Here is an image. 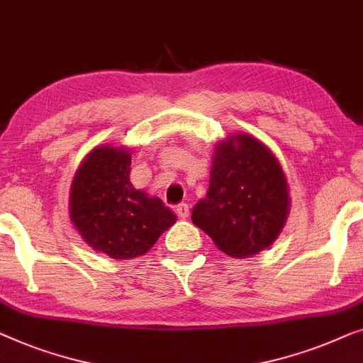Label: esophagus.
I'll list each match as a JSON object with an SVG mask.
<instances>
[{"mask_svg": "<svg viewBox=\"0 0 363 363\" xmlns=\"http://www.w3.org/2000/svg\"><path fill=\"white\" fill-rule=\"evenodd\" d=\"M175 211H177V216H178V218H180V219H186L188 214H190V206H188L186 203H180V204H178V206L175 208Z\"/></svg>", "mask_w": 363, "mask_h": 363, "instance_id": "34e87169", "label": "esophagus"}]
</instances>
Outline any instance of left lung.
<instances>
[{
	"label": "left lung",
	"instance_id": "8db88e82",
	"mask_svg": "<svg viewBox=\"0 0 363 363\" xmlns=\"http://www.w3.org/2000/svg\"><path fill=\"white\" fill-rule=\"evenodd\" d=\"M288 209L280 162L259 139L235 134L214 149L206 198L194 204L191 220L224 254L245 259L275 242Z\"/></svg>",
	"mask_w": 363,
	"mask_h": 363
}]
</instances>
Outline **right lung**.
<instances>
[{"label":"right lung","instance_id":"obj_1","mask_svg":"<svg viewBox=\"0 0 363 363\" xmlns=\"http://www.w3.org/2000/svg\"><path fill=\"white\" fill-rule=\"evenodd\" d=\"M130 150L101 145L82 162L70 188V219L93 250L128 260L149 252L175 214L130 183Z\"/></svg>","mask_w":363,"mask_h":363}]
</instances>
